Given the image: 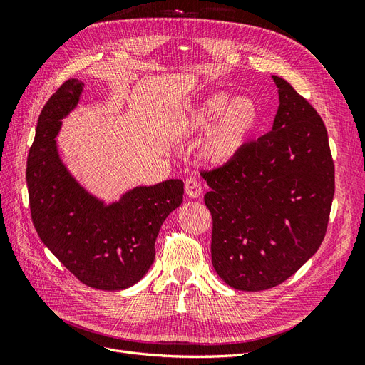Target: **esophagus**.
I'll use <instances>...</instances> for the list:
<instances>
[{"mask_svg": "<svg viewBox=\"0 0 365 365\" xmlns=\"http://www.w3.org/2000/svg\"><path fill=\"white\" fill-rule=\"evenodd\" d=\"M185 195L189 197H193V200H196V197H200L202 195V189H201V184L197 182L195 178H190L185 181Z\"/></svg>", "mask_w": 365, "mask_h": 365, "instance_id": "esophagus-1", "label": "esophagus"}]
</instances>
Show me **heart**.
<instances>
[{"label": "heart", "instance_id": "heart-1", "mask_svg": "<svg viewBox=\"0 0 365 365\" xmlns=\"http://www.w3.org/2000/svg\"><path fill=\"white\" fill-rule=\"evenodd\" d=\"M259 123V108L247 96L228 97L216 93L187 114L182 130L187 135L207 130L197 148V160L219 169L233 163L248 145Z\"/></svg>", "mask_w": 365, "mask_h": 365}]
</instances>
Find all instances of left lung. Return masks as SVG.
<instances>
[{"instance_id":"1","label":"left lung","mask_w":365,"mask_h":365,"mask_svg":"<svg viewBox=\"0 0 365 365\" xmlns=\"http://www.w3.org/2000/svg\"><path fill=\"white\" fill-rule=\"evenodd\" d=\"M272 81L280 105L271 132L225 168L202 173L213 268L239 291L274 288L314 256L335 193L322 117L282 77Z\"/></svg>"}]
</instances>
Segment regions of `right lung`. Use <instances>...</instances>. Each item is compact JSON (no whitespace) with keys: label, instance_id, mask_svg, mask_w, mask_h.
<instances>
[{"label":"right lung","instance_id":"right-lung-1","mask_svg":"<svg viewBox=\"0 0 365 365\" xmlns=\"http://www.w3.org/2000/svg\"><path fill=\"white\" fill-rule=\"evenodd\" d=\"M83 82L68 79L43 106L27 158L33 225L41 240L82 283L102 291L130 288L155 260L160 228L182 202L184 182L135 185L106 202L63 163L56 137L77 108Z\"/></svg>","mask_w":365,"mask_h":365}]
</instances>
